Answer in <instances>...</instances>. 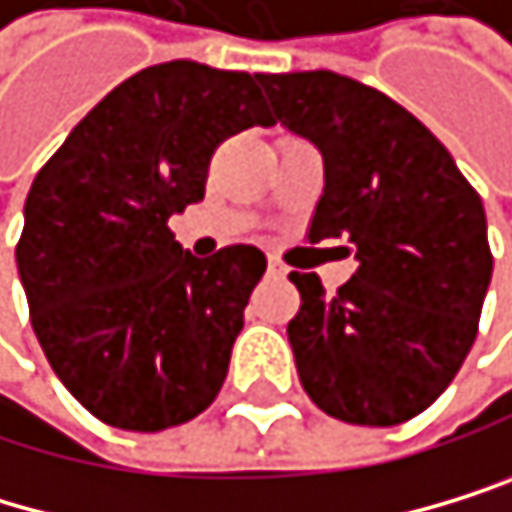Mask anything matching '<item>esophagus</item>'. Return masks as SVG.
<instances>
[{
	"label": "esophagus",
	"instance_id": "34e87169",
	"mask_svg": "<svg viewBox=\"0 0 512 512\" xmlns=\"http://www.w3.org/2000/svg\"><path fill=\"white\" fill-rule=\"evenodd\" d=\"M267 273H270V277H277V280H280V277H286V267H283L280 261H270V264H267Z\"/></svg>",
	"mask_w": 512,
	"mask_h": 512
}]
</instances>
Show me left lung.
<instances>
[{
	"mask_svg": "<svg viewBox=\"0 0 512 512\" xmlns=\"http://www.w3.org/2000/svg\"><path fill=\"white\" fill-rule=\"evenodd\" d=\"M258 81L273 122L324 157L308 239H346L359 261L336 295L318 273H289L302 295L286 327L299 381L340 422H409L475 343L494 267L482 198L447 147L381 90L336 71Z\"/></svg>",
	"mask_w": 512,
	"mask_h": 512,
	"instance_id": "obj_1",
	"label": "left lung"
}]
</instances>
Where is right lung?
Wrapping results in <instances>:
<instances>
[{
  "label": "right lung",
  "instance_id": "right-lung-1",
  "mask_svg": "<svg viewBox=\"0 0 512 512\" xmlns=\"http://www.w3.org/2000/svg\"><path fill=\"white\" fill-rule=\"evenodd\" d=\"M273 125L258 75L150 65L71 128L24 201L15 248L30 324L68 393L122 431L201 415L226 381L264 251H182L172 213L204 198L213 150Z\"/></svg>",
  "mask_w": 512,
  "mask_h": 512
}]
</instances>
